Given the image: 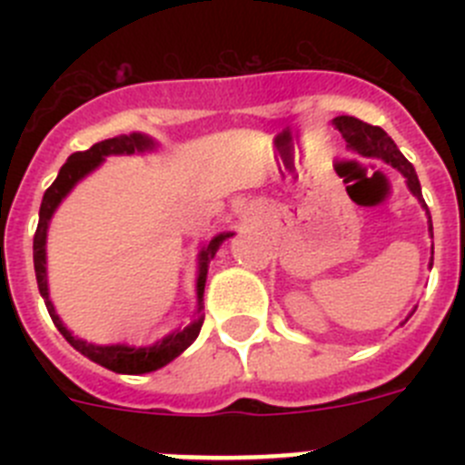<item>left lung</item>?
Returning <instances> with one entry per match:
<instances>
[{
    "instance_id": "1",
    "label": "left lung",
    "mask_w": 465,
    "mask_h": 465,
    "mask_svg": "<svg viewBox=\"0 0 465 465\" xmlns=\"http://www.w3.org/2000/svg\"><path fill=\"white\" fill-rule=\"evenodd\" d=\"M332 125L338 127L342 139L347 142V149L354 151L356 155H363V158H377L386 165L396 167L398 172L402 174L405 183H408L410 193L419 200L421 209H426V216H429V232L433 237V223H430V213L429 207H426L424 197H421V186H419V179H417V172H414L412 163H410L405 155L398 151V146L393 143V139L377 125H368V123L359 121L354 116H338L332 118ZM429 268H433V258H430ZM417 310V307H414ZM412 310V314H414ZM410 314V316H412ZM408 322V319H405Z\"/></svg>"
}]
</instances>
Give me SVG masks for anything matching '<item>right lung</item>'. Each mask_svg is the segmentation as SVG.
<instances>
[{
    "label": "right lung",
    "mask_w": 465,
    "mask_h": 465,
    "mask_svg": "<svg viewBox=\"0 0 465 465\" xmlns=\"http://www.w3.org/2000/svg\"><path fill=\"white\" fill-rule=\"evenodd\" d=\"M158 149V142L153 137L143 133H130V134H118L114 139H104V142H97L94 146H90L88 151H76L67 158L60 172H57V179L51 183L46 193H44V200H41L39 209V225H36L35 232V272H36V283H39V293L46 302V310L51 314L53 323L63 338L72 344L76 351L90 359L93 363L102 365L106 371L121 372V375H143V372H153L163 365H167L170 361H174L176 356H182L188 347L197 340L200 335V328L204 322V283H207V272H209V261L216 256L219 246L223 244L228 237H232L235 232H219L216 237L207 242V244L200 249L197 253V279H195V295H197V307L195 314H193V322L186 326L176 328L170 335H165L158 342L149 344V347H133V344H94L88 340H81L79 335H74L64 322L57 316L55 305H53L51 293H48V268H46V240H48V225H51L53 213L60 207L64 197L74 191V186L79 182H84L85 176L93 174L97 167L104 163L109 155H139V153H151V151Z\"/></svg>",
    "instance_id": "right-lung-1"
}]
</instances>
